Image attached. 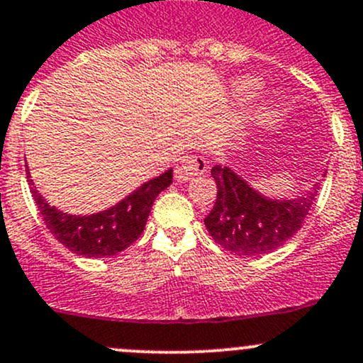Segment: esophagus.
Here are the masks:
<instances>
[{"label": "esophagus", "mask_w": 363, "mask_h": 363, "mask_svg": "<svg viewBox=\"0 0 363 363\" xmlns=\"http://www.w3.org/2000/svg\"><path fill=\"white\" fill-rule=\"evenodd\" d=\"M207 170V160L203 158V156H198V155H193V156H186V158H182L181 162L177 163V167H175V179H177V182H186L189 181V179H193L194 175L201 174V172Z\"/></svg>", "instance_id": "34e87169"}]
</instances>
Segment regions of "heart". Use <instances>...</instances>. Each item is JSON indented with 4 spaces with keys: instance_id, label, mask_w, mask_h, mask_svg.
<instances>
[{
    "instance_id": "obj_1",
    "label": "heart",
    "mask_w": 363,
    "mask_h": 363,
    "mask_svg": "<svg viewBox=\"0 0 363 363\" xmlns=\"http://www.w3.org/2000/svg\"><path fill=\"white\" fill-rule=\"evenodd\" d=\"M259 82H255L254 78H242L238 79V82L233 85V90H235V94L238 95V97H252L254 94H257L259 90ZM259 121H261L262 125H268L272 123V113H261L259 114Z\"/></svg>"
}]
</instances>
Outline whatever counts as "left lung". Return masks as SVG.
Segmentation results:
<instances>
[{
    "instance_id": "1",
    "label": "left lung",
    "mask_w": 363,
    "mask_h": 363,
    "mask_svg": "<svg viewBox=\"0 0 363 363\" xmlns=\"http://www.w3.org/2000/svg\"><path fill=\"white\" fill-rule=\"evenodd\" d=\"M211 172L217 196L205 226L223 249L247 257L269 254L289 242L303 226L320 189L316 182L303 196L274 200L255 191L230 167L216 165Z\"/></svg>"
}]
</instances>
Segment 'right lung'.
I'll return each mask as SVG.
<instances>
[{
	"instance_id": "right-lung-1",
	"label": "right lung",
	"mask_w": 363,
	"mask_h": 363,
	"mask_svg": "<svg viewBox=\"0 0 363 363\" xmlns=\"http://www.w3.org/2000/svg\"><path fill=\"white\" fill-rule=\"evenodd\" d=\"M34 201L50 233L66 249L83 257H109L130 247L143 235L155 198L172 184V169L144 182L108 211L90 216H71L52 207L34 188L26 170Z\"/></svg>"
}]
</instances>
